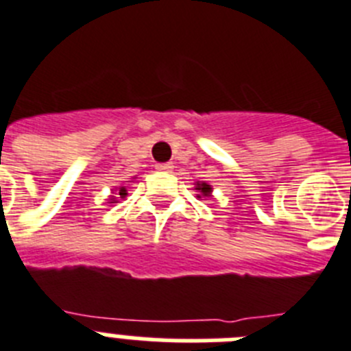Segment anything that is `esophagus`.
Instances as JSON below:
<instances>
[{
    "mask_svg": "<svg viewBox=\"0 0 351 351\" xmlns=\"http://www.w3.org/2000/svg\"><path fill=\"white\" fill-rule=\"evenodd\" d=\"M156 169L157 171H164V173H168V171H171L173 169V166L169 162H164V164H157L156 166Z\"/></svg>",
    "mask_w": 351,
    "mask_h": 351,
    "instance_id": "1",
    "label": "esophagus"
}]
</instances>
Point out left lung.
Segmentation results:
<instances>
[{
    "label": "left lung",
    "instance_id": "obj_1",
    "mask_svg": "<svg viewBox=\"0 0 351 351\" xmlns=\"http://www.w3.org/2000/svg\"><path fill=\"white\" fill-rule=\"evenodd\" d=\"M195 191H199L203 195H210L211 192V187L208 185V183H197V187H195ZM199 197V195H197Z\"/></svg>",
    "mask_w": 351,
    "mask_h": 351
}]
</instances>
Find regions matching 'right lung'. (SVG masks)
<instances>
[{
	"instance_id": "add662e5",
	"label": "right lung",
	"mask_w": 351,
	"mask_h": 351,
	"mask_svg": "<svg viewBox=\"0 0 351 351\" xmlns=\"http://www.w3.org/2000/svg\"><path fill=\"white\" fill-rule=\"evenodd\" d=\"M125 194H128V192H125V189L122 187L121 192H119V195H121V197H125Z\"/></svg>"
}]
</instances>
